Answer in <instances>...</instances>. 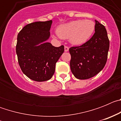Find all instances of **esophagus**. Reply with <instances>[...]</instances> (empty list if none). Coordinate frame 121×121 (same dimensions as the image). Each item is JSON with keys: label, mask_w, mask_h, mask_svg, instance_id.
Listing matches in <instances>:
<instances>
[{"label": "esophagus", "mask_w": 121, "mask_h": 121, "mask_svg": "<svg viewBox=\"0 0 121 121\" xmlns=\"http://www.w3.org/2000/svg\"><path fill=\"white\" fill-rule=\"evenodd\" d=\"M68 50H69V48H68V47H67V46H65V47H64V51H65V52H67V51H68Z\"/></svg>", "instance_id": "34e87169"}]
</instances>
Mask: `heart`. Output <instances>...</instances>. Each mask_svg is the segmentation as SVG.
Listing matches in <instances>:
<instances>
[{"label":"heart","mask_w":121,"mask_h":121,"mask_svg":"<svg viewBox=\"0 0 121 121\" xmlns=\"http://www.w3.org/2000/svg\"><path fill=\"white\" fill-rule=\"evenodd\" d=\"M95 23L90 20H76L62 24L56 30L62 39H69L72 44H84L90 38L95 31Z\"/></svg>","instance_id":"heart-1"}]
</instances>
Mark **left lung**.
<instances>
[{
	"mask_svg": "<svg viewBox=\"0 0 121 121\" xmlns=\"http://www.w3.org/2000/svg\"><path fill=\"white\" fill-rule=\"evenodd\" d=\"M95 33L89 40L79 47L69 49L70 68L79 79H87L99 73L105 65L110 46L105 26L95 21Z\"/></svg>",
	"mask_w": 121,
	"mask_h": 121,
	"instance_id": "obj_1",
	"label": "left lung"
}]
</instances>
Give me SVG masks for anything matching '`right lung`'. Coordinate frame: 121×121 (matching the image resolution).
<instances>
[{"label": "right lung", "mask_w": 121, "mask_h": 121, "mask_svg": "<svg viewBox=\"0 0 121 121\" xmlns=\"http://www.w3.org/2000/svg\"><path fill=\"white\" fill-rule=\"evenodd\" d=\"M52 21L26 25L17 35L16 54L22 72L31 79H50L56 64L64 51V46L55 47L47 40L50 36Z\"/></svg>", "instance_id": "obj_1"}]
</instances>
